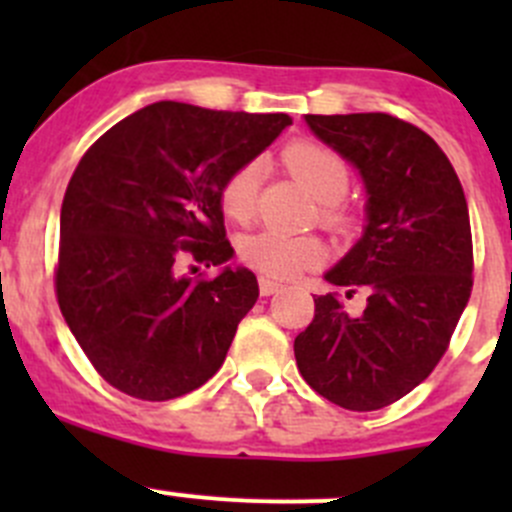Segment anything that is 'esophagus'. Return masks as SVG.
Wrapping results in <instances>:
<instances>
[{
  "label": "esophagus",
  "mask_w": 512,
  "mask_h": 512,
  "mask_svg": "<svg viewBox=\"0 0 512 512\" xmlns=\"http://www.w3.org/2000/svg\"><path fill=\"white\" fill-rule=\"evenodd\" d=\"M280 289H282L280 282L267 280V277H260V294H262V297H270V294L280 292Z\"/></svg>",
  "instance_id": "obj_1"
}]
</instances>
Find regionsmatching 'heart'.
I'll use <instances>...</instances> for the list:
<instances>
[{"label":"heart","mask_w":512,"mask_h":512,"mask_svg":"<svg viewBox=\"0 0 512 512\" xmlns=\"http://www.w3.org/2000/svg\"><path fill=\"white\" fill-rule=\"evenodd\" d=\"M282 160L289 173L322 203V223L339 235L352 232L356 218L339 203L352 185V170L347 160L329 146L314 141L289 143L282 151ZM257 188H260V163L247 160L237 165L218 190V203L225 218L247 223L255 215ZM237 257L242 265L260 275L272 280H289L317 267L324 260V245L312 235H282V232L262 230L242 237L237 245Z\"/></svg>","instance_id":"b5f03b06"}]
</instances>
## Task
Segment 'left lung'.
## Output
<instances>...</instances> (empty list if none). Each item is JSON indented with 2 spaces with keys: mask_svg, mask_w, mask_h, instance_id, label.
<instances>
[{
  "mask_svg": "<svg viewBox=\"0 0 512 512\" xmlns=\"http://www.w3.org/2000/svg\"><path fill=\"white\" fill-rule=\"evenodd\" d=\"M324 143L352 160L369 193V225L327 272L342 294L314 299L294 339L302 379L332 404L376 411L414 391L441 361L473 289V237L463 185L428 133L389 113L307 116Z\"/></svg>",
  "mask_w": 512,
  "mask_h": 512,
  "instance_id": "left-lung-1",
  "label": "left lung"
}]
</instances>
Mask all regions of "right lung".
I'll return each mask as SVG.
<instances>
[{
  "label": "right lung",
  "instance_id": "add662e5",
  "mask_svg": "<svg viewBox=\"0 0 512 512\" xmlns=\"http://www.w3.org/2000/svg\"><path fill=\"white\" fill-rule=\"evenodd\" d=\"M289 123L287 113L158 101L108 128L79 160L61 203L54 289L71 334L113 389L178 399L223 366L260 297L257 277L225 267L190 278L180 262L230 260L220 185Z\"/></svg>",
  "mask_w": 512,
  "mask_h": 512
}]
</instances>
